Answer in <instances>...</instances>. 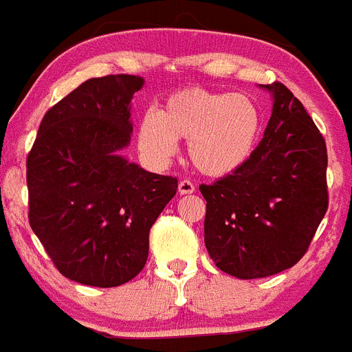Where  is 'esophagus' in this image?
Wrapping results in <instances>:
<instances>
[{"instance_id":"esophagus-1","label":"esophagus","mask_w":352,"mask_h":352,"mask_svg":"<svg viewBox=\"0 0 352 352\" xmlns=\"http://www.w3.org/2000/svg\"><path fill=\"white\" fill-rule=\"evenodd\" d=\"M195 191H196V187L191 180H180V184H179V195L180 196L192 195Z\"/></svg>"}]
</instances>
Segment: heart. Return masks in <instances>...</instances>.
Instances as JSON below:
<instances>
[{"label": "heart", "instance_id": "1", "mask_svg": "<svg viewBox=\"0 0 352 352\" xmlns=\"http://www.w3.org/2000/svg\"><path fill=\"white\" fill-rule=\"evenodd\" d=\"M262 133V114L250 97L201 88L170 95L160 114L147 113L139 126V146L149 160L166 163L177 140L198 172L228 177L248 163Z\"/></svg>", "mask_w": 352, "mask_h": 352}]
</instances>
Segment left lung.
I'll return each instance as SVG.
<instances>
[{"instance_id":"8db88e82","label":"left lung","mask_w":352,"mask_h":352,"mask_svg":"<svg viewBox=\"0 0 352 352\" xmlns=\"http://www.w3.org/2000/svg\"><path fill=\"white\" fill-rule=\"evenodd\" d=\"M262 88L274 100L264 139L241 170L199 186L206 250L217 267L239 280L297 264L328 208L323 135L283 83Z\"/></svg>"}]
</instances>
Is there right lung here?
<instances>
[{"label": "right lung", "instance_id": "obj_1", "mask_svg": "<svg viewBox=\"0 0 352 352\" xmlns=\"http://www.w3.org/2000/svg\"><path fill=\"white\" fill-rule=\"evenodd\" d=\"M144 80L91 78L47 111L28 154L29 224L62 276L111 288L133 280L149 231L177 192L175 177L146 172L120 154Z\"/></svg>", "mask_w": 352, "mask_h": 352}]
</instances>
